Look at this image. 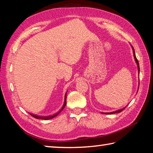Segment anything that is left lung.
<instances>
[{"label":"left lung","mask_w":153,"mask_h":153,"mask_svg":"<svg viewBox=\"0 0 153 153\" xmlns=\"http://www.w3.org/2000/svg\"><path fill=\"white\" fill-rule=\"evenodd\" d=\"M131 47H132V49H133V52H134V59H135V61H136V63H137V65H138V72H140V67H139V63H138V59H136V55H135V51H134V48H133V46H131ZM126 108V107H125ZM121 108V109H120V110H117V111H113V112H111V113H104L105 114H113V113H120L121 111H122L124 108Z\"/></svg>","instance_id":"obj_1"}]
</instances>
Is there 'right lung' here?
Returning a JSON list of instances; mask_svg holds the SVG:
<instances>
[{
	"label": "right lung",
	"mask_w": 153,
	"mask_h": 153,
	"mask_svg": "<svg viewBox=\"0 0 153 153\" xmlns=\"http://www.w3.org/2000/svg\"><path fill=\"white\" fill-rule=\"evenodd\" d=\"M66 98H67V93L65 94V101H64L63 106V107H62V108H61L60 111H59L58 113L54 114V115H49V116H38V115H33V114H31V113H30V114L32 116V117H33L34 118H36V119H41V120H50V119H52V118L55 117H56V115H58L61 112V111L63 109L64 107H65V105H66Z\"/></svg>",
	"instance_id": "add662e5"
}]
</instances>
